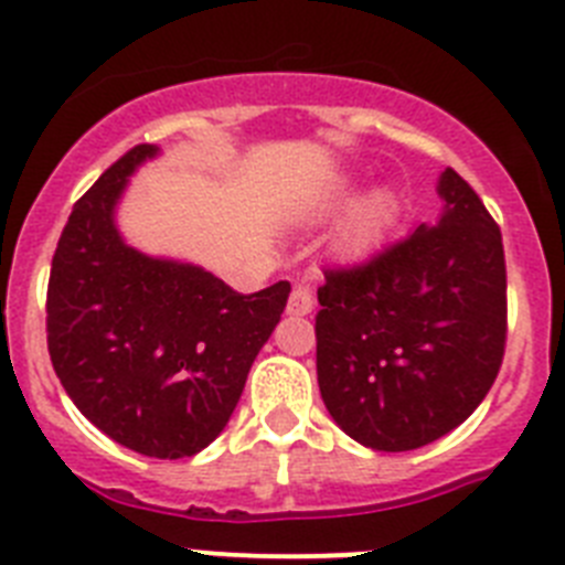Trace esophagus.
I'll return each instance as SVG.
<instances>
[{
	"label": "esophagus",
	"instance_id": "34e87169",
	"mask_svg": "<svg viewBox=\"0 0 565 565\" xmlns=\"http://www.w3.org/2000/svg\"><path fill=\"white\" fill-rule=\"evenodd\" d=\"M315 309V295L307 284H295L292 292H289L287 312L289 315H309Z\"/></svg>",
	"mask_w": 565,
	"mask_h": 565
}]
</instances>
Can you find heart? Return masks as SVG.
Returning a JSON list of instances; mask_svg holds the SVG:
<instances>
[{
  "mask_svg": "<svg viewBox=\"0 0 565 565\" xmlns=\"http://www.w3.org/2000/svg\"><path fill=\"white\" fill-rule=\"evenodd\" d=\"M394 196L388 191H374V194L365 196L354 207L349 222H345L343 233H340V247H343V253H349V256L369 253L383 238V233L388 231L391 220H394Z\"/></svg>",
  "mask_w": 565,
  "mask_h": 565,
  "instance_id": "obj_1",
  "label": "heart"
}]
</instances>
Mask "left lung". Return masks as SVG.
<instances>
[{"label":"left lung","mask_w":565,"mask_h":565,"mask_svg":"<svg viewBox=\"0 0 565 565\" xmlns=\"http://www.w3.org/2000/svg\"><path fill=\"white\" fill-rule=\"evenodd\" d=\"M439 196V225H419L369 262L327 267L318 289L320 396L371 450L403 454L459 428L504 360L501 231L454 169Z\"/></svg>","instance_id":"obj_1"}]
</instances>
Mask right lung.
Listing matches in <instances>:
<instances>
[{"mask_svg":"<svg viewBox=\"0 0 565 565\" xmlns=\"http://www.w3.org/2000/svg\"><path fill=\"white\" fill-rule=\"evenodd\" d=\"M154 154L135 146L75 202L50 267L47 349L95 428L135 454L182 459L227 425L289 281L242 295L202 267L126 245L115 205Z\"/></svg>","mask_w":565,"mask_h":565,"instance_id":"add662e5","label":"right lung"}]
</instances>
